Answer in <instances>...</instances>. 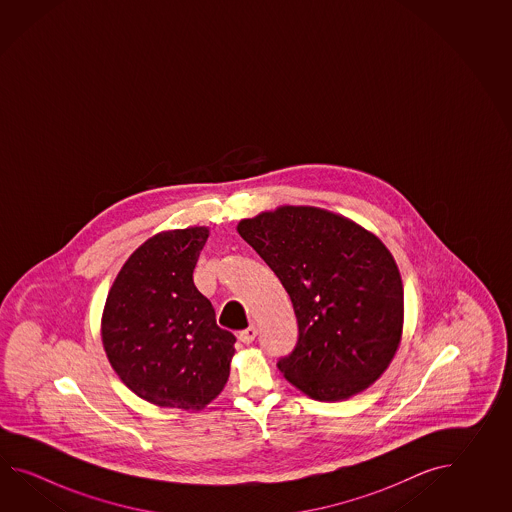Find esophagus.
<instances>
[{
    "label": "esophagus",
    "mask_w": 512,
    "mask_h": 512,
    "mask_svg": "<svg viewBox=\"0 0 512 512\" xmlns=\"http://www.w3.org/2000/svg\"><path fill=\"white\" fill-rule=\"evenodd\" d=\"M256 335H258V329H256L254 326H251L247 327V329H243V331H240L238 338H240L243 344H251V342H254Z\"/></svg>",
    "instance_id": "1"
}]
</instances>
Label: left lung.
Masks as SVG:
<instances>
[{"mask_svg": "<svg viewBox=\"0 0 512 512\" xmlns=\"http://www.w3.org/2000/svg\"><path fill=\"white\" fill-rule=\"evenodd\" d=\"M293 302L298 342L278 370L316 401L362 392L390 366L403 335L404 291L390 251L355 221L280 207L238 223Z\"/></svg>", "mask_w": 512, "mask_h": 512, "instance_id": "left-lung-1", "label": "left lung"}]
</instances>
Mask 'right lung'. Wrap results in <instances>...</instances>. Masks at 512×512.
<instances>
[{
    "label": "right lung",
    "instance_id": "add662e5",
    "mask_svg": "<svg viewBox=\"0 0 512 512\" xmlns=\"http://www.w3.org/2000/svg\"><path fill=\"white\" fill-rule=\"evenodd\" d=\"M207 227L168 230L122 265L102 313L109 364L131 392L164 408L201 410L229 381L236 337L194 285Z\"/></svg>",
    "mask_w": 512,
    "mask_h": 512
}]
</instances>
